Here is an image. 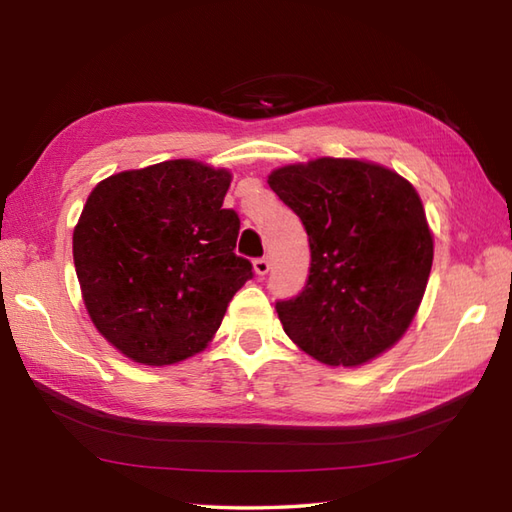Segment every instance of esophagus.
I'll return each instance as SVG.
<instances>
[{"label":"esophagus","mask_w":512,"mask_h":512,"mask_svg":"<svg viewBox=\"0 0 512 512\" xmlns=\"http://www.w3.org/2000/svg\"><path fill=\"white\" fill-rule=\"evenodd\" d=\"M253 266H255V273H257L259 277L268 275V270H270V262H268V257H257L255 262H253Z\"/></svg>","instance_id":"34e87169"}]
</instances>
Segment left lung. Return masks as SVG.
I'll list each match as a JSON object with an SVG mask.
<instances>
[{"label":"left lung","instance_id":"obj_1","mask_svg":"<svg viewBox=\"0 0 512 512\" xmlns=\"http://www.w3.org/2000/svg\"><path fill=\"white\" fill-rule=\"evenodd\" d=\"M268 184L306 226L310 275L277 301L284 332L332 367H356L407 332L433 264V235L413 184L383 165L317 158L279 167Z\"/></svg>","mask_w":512,"mask_h":512}]
</instances>
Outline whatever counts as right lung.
<instances>
[{
  "label": "right lung",
  "mask_w": 512,
  "mask_h": 512,
  "mask_svg": "<svg viewBox=\"0 0 512 512\" xmlns=\"http://www.w3.org/2000/svg\"><path fill=\"white\" fill-rule=\"evenodd\" d=\"M231 171L165 160L101 180L74 226L72 255L92 323L143 365L202 352L253 264L233 250Z\"/></svg>",
  "instance_id": "obj_1"
}]
</instances>
